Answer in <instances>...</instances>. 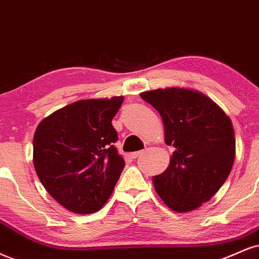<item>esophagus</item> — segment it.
<instances>
[{
  "label": "esophagus",
  "mask_w": 259,
  "mask_h": 259,
  "mask_svg": "<svg viewBox=\"0 0 259 259\" xmlns=\"http://www.w3.org/2000/svg\"><path fill=\"white\" fill-rule=\"evenodd\" d=\"M143 153V151H139V152H134V153H132V158L133 159H136V158L140 157Z\"/></svg>",
  "instance_id": "34e87169"
}]
</instances>
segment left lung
<instances>
[{
	"instance_id": "8db88e82",
	"label": "left lung",
	"mask_w": 259,
	"mask_h": 259,
	"mask_svg": "<svg viewBox=\"0 0 259 259\" xmlns=\"http://www.w3.org/2000/svg\"><path fill=\"white\" fill-rule=\"evenodd\" d=\"M159 112L165 143L174 148L170 164L153 177L155 192L171 210L188 212L216 194L235 158L229 117L210 98L185 88L141 93Z\"/></svg>"
}]
</instances>
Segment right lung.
Segmentation results:
<instances>
[{
  "label": "right lung",
  "mask_w": 259,
  "mask_h": 259,
  "mask_svg": "<svg viewBox=\"0 0 259 259\" xmlns=\"http://www.w3.org/2000/svg\"><path fill=\"white\" fill-rule=\"evenodd\" d=\"M123 96L76 101L37 126L33 165L47 192L68 211L94 213L111 197L125 163L112 119Z\"/></svg>",
  "instance_id": "1"
}]
</instances>
